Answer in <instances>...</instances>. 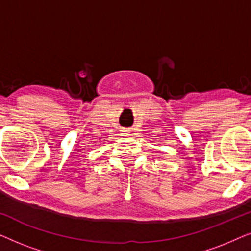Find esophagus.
<instances>
[{
  "label": "esophagus",
  "mask_w": 251,
  "mask_h": 251,
  "mask_svg": "<svg viewBox=\"0 0 251 251\" xmlns=\"http://www.w3.org/2000/svg\"><path fill=\"white\" fill-rule=\"evenodd\" d=\"M121 131H122V133H126V132H129V130L128 129H122Z\"/></svg>",
  "instance_id": "obj_1"
}]
</instances>
